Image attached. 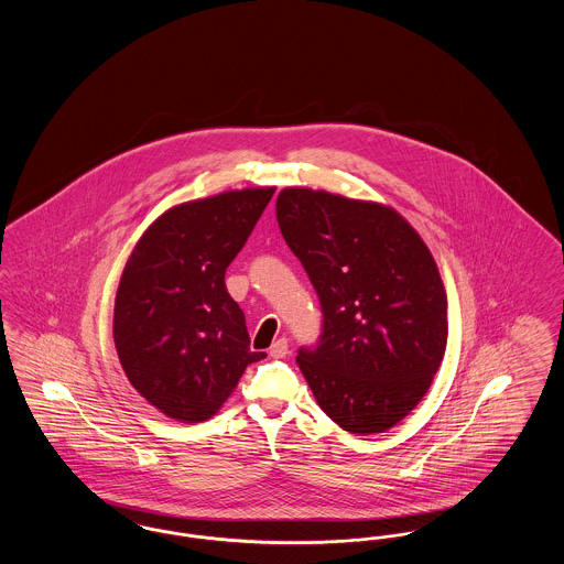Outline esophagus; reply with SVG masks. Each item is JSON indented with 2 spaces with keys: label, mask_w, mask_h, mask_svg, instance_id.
Returning <instances> with one entry per match:
<instances>
[{
  "label": "esophagus",
  "mask_w": 564,
  "mask_h": 564,
  "mask_svg": "<svg viewBox=\"0 0 564 564\" xmlns=\"http://www.w3.org/2000/svg\"><path fill=\"white\" fill-rule=\"evenodd\" d=\"M269 352L272 359H283V357H288V355H290V345H288V338H279V340H274V343H272V347H270Z\"/></svg>",
  "instance_id": "34e87169"
}]
</instances>
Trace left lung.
<instances>
[{
    "label": "left lung",
    "mask_w": 564,
    "mask_h": 564,
    "mask_svg": "<svg viewBox=\"0 0 564 564\" xmlns=\"http://www.w3.org/2000/svg\"><path fill=\"white\" fill-rule=\"evenodd\" d=\"M276 221L322 302L297 366L323 412L349 433H382L423 400L448 340V300L427 245L391 207L285 188Z\"/></svg>",
    "instance_id": "1"
}]
</instances>
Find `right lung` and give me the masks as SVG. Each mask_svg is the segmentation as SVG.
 I'll return each instance as SVG.
<instances>
[{"mask_svg":"<svg viewBox=\"0 0 564 564\" xmlns=\"http://www.w3.org/2000/svg\"><path fill=\"white\" fill-rule=\"evenodd\" d=\"M274 188L224 192L162 214L134 245L116 306L113 343L137 393L162 414L200 423L267 357L224 276Z\"/></svg>","mask_w":564,"mask_h":564,"instance_id":"1","label":"right lung"}]
</instances>
